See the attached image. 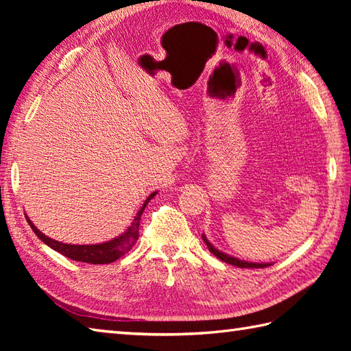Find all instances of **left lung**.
<instances>
[{
  "mask_svg": "<svg viewBox=\"0 0 351 351\" xmlns=\"http://www.w3.org/2000/svg\"><path fill=\"white\" fill-rule=\"evenodd\" d=\"M202 240L206 244V247L210 249L213 255L217 256L220 261H223V263H228L230 265H235V267H240V268H264V267L271 265L270 263H247V261H243V259L230 256V255H228V253L219 250L217 247H214V245L210 243V240H208L205 234H202Z\"/></svg>",
  "mask_w": 351,
  "mask_h": 351,
  "instance_id": "8db88e82",
  "label": "left lung"
}]
</instances>
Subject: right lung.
<instances>
[{
  "label": "right lung",
  "mask_w": 351,
  "mask_h": 351,
  "mask_svg": "<svg viewBox=\"0 0 351 351\" xmlns=\"http://www.w3.org/2000/svg\"><path fill=\"white\" fill-rule=\"evenodd\" d=\"M156 193L154 191L147 196V199L141 205L138 213L136 214V217L131 221V225L125 229V232L121 235H117L111 240L106 243H99V244H66L62 241L52 240V238L47 237L42 234L39 229H37L33 221L27 217L28 225L32 226L33 232L40 238V240L49 245L51 249H54L56 252L62 253L66 258H71L73 261H80V263H87V264H110L114 263L116 259L123 256L126 252H130L132 249V245L137 243L138 240V226H140V219L141 214H143L146 205L151 202V199L156 196Z\"/></svg>",
  "instance_id": "obj_1"
}]
</instances>
